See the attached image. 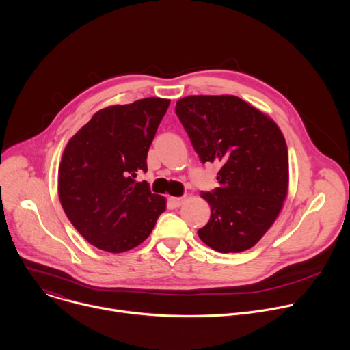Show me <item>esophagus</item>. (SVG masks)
<instances>
[{
	"instance_id": "34e87169",
	"label": "esophagus",
	"mask_w": 350,
	"mask_h": 350,
	"mask_svg": "<svg viewBox=\"0 0 350 350\" xmlns=\"http://www.w3.org/2000/svg\"><path fill=\"white\" fill-rule=\"evenodd\" d=\"M184 201H185V198H184V196H170V198H169V202H170L174 208L181 206Z\"/></svg>"
}]
</instances>
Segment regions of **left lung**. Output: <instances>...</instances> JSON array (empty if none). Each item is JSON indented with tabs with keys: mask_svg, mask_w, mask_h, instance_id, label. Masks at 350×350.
<instances>
[{
	"mask_svg": "<svg viewBox=\"0 0 350 350\" xmlns=\"http://www.w3.org/2000/svg\"><path fill=\"white\" fill-rule=\"evenodd\" d=\"M176 113L202 163L219 162V187L199 238L221 254L255 246L278 217L288 193L285 138L266 113L235 95H188Z\"/></svg>",
	"mask_w": 350,
	"mask_h": 350,
	"instance_id": "left-lung-1",
	"label": "left lung"
}]
</instances>
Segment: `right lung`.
Instances as JSON below:
<instances>
[{
  "instance_id": "obj_1",
  "label": "right lung",
  "mask_w": 350,
  "mask_h": 350,
  "mask_svg": "<svg viewBox=\"0 0 350 350\" xmlns=\"http://www.w3.org/2000/svg\"><path fill=\"white\" fill-rule=\"evenodd\" d=\"M170 99L144 98L98 111L66 144L58 172L61 205L95 247L120 254L144 242L166 211V198L149 191L148 149Z\"/></svg>"
}]
</instances>
